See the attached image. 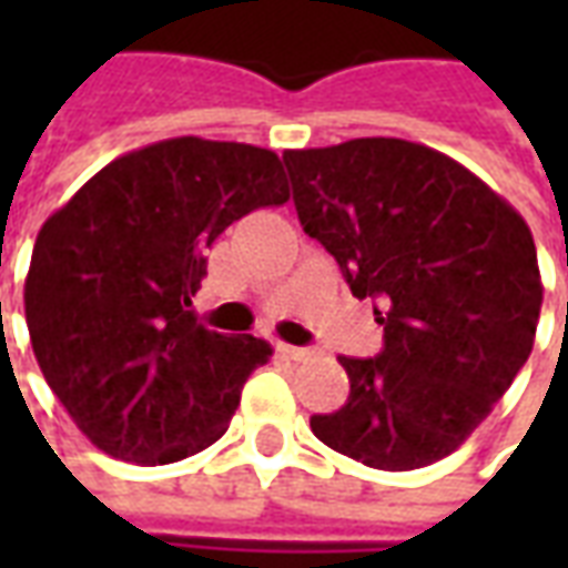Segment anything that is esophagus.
I'll return each instance as SVG.
<instances>
[{
  "instance_id": "1",
  "label": "esophagus",
  "mask_w": 568,
  "mask_h": 568,
  "mask_svg": "<svg viewBox=\"0 0 568 568\" xmlns=\"http://www.w3.org/2000/svg\"><path fill=\"white\" fill-rule=\"evenodd\" d=\"M280 353H283L285 358H292V362H304V358L313 356V349H307V346H292V344H280Z\"/></svg>"
}]
</instances>
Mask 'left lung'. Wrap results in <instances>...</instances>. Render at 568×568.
<instances>
[{"mask_svg":"<svg viewBox=\"0 0 568 568\" xmlns=\"http://www.w3.org/2000/svg\"><path fill=\"white\" fill-rule=\"evenodd\" d=\"M283 161L304 234L383 325L377 356H341L349 398L310 417L313 435L383 471L438 463L532 353L541 276L524 215L419 142L368 136Z\"/></svg>","mask_w":568,"mask_h":568,"instance_id":"obj_1","label":"left lung"}]
</instances>
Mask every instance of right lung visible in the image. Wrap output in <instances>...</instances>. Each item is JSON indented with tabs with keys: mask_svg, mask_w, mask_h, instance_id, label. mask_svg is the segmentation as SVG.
Listing matches in <instances>:
<instances>
[{
	"mask_svg": "<svg viewBox=\"0 0 568 568\" xmlns=\"http://www.w3.org/2000/svg\"><path fill=\"white\" fill-rule=\"evenodd\" d=\"M288 200L280 158L179 136L118 158L42 224L23 285L32 353L75 426L140 465L222 438L267 341L197 322L191 297L227 224Z\"/></svg>",
	"mask_w": 568,
	"mask_h": 568,
	"instance_id": "obj_1",
	"label": "right lung"
}]
</instances>
